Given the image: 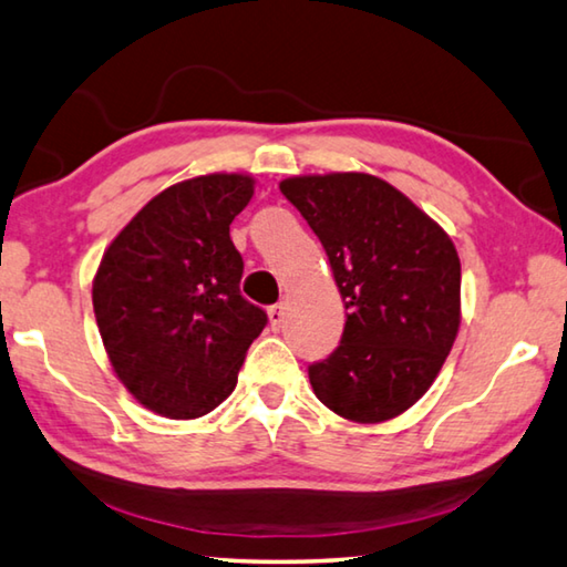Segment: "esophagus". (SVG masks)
Returning a JSON list of instances; mask_svg holds the SVG:
<instances>
[{
	"instance_id": "esophagus-1",
	"label": "esophagus",
	"mask_w": 567,
	"mask_h": 567,
	"mask_svg": "<svg viewBox=\"0 0 567 567\" xmlns=\"http://www.w3.org/2000/svg\"><path fill=\"white\" fill-rule=\"evenodd\" d=\"M267 315H270V328L272 330H280L282 322H285V307L282 305H272L270 310H267Z\"/></svg>"
}]
</instances>
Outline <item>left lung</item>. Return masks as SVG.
<instances>
[{
  "mask_svg": "<svg viewBox=\"0 0 567 567\" xmlns=\"http://www.w3.org/2000/svg\"><path fill=\"white\" fill-rule=\"evenodd\" d=\"M320 237L348 322L328 360L312 362L322 405L352 422H382L433 385L460 328L453 239L385 179L362 172L280 182Z\"/></svg>",
  "mask_w": 567,
  "mask_h": 567,
  "instance_id": "1",
  "label": "left lung"
}]
</instances>
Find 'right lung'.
I'll use <instances>...</instances> for the list:
<instances>
[{"label":"right lung","instance_id":"right-lung-1","mask_svg":"<svg viewBox=\"0 0 567 567\" xmlns=\"http://www.w3.org/2000/svg\"><path fill=\"white\" fill-rule=\"evenodd\" d=\"M252 185L247 175H203L167 187L112 239L94 275V318L112 368L157 415L215 410L267 324L262 307L239 292L245 262L229 239Z\"/></svg>","mask_w":567,"mask_h":567}]
</instances>
